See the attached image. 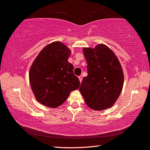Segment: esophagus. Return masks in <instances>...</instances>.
Segmentation results:
<instances>
[{
    "label": "esophagus",
    "instance_id": "obj_1",
    "mask_svg": "<svg viewBox=\"0 0 150 150\" xmlns=\"http://www.w3.org/2000/svg\"><path fill=\"white\" fill-rule=\"evenodd\" d=\"M79 81H80V82L81 83L82 82V80H83V77L81 75H80V76H79Z\"/></svg>",
    "mask_w": 150,
    "mask_h": 150
}]
</instances>
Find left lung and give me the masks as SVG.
I'll return each mask as SVG.
<instances>
[{
    "label": "left lung",
    "mask_w": 150,
    "mask_h": 150,
    "mask_svg": "<svg viewBox=\"0 0 150 150\" xmlns=\"http://www.w3.org/2000/svg\"><path fill=\"white\" fill-rule=\"evenodd\" d=\"M87 62V77L79 91L88 107L103 110L112 106L120 96L124 84L122 68L112 51L104 44L93 49L83 48Z\"/></svg>",
    "instance_id": "obj_1"
}]
</instances>
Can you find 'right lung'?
<instances>
[{"mask_svg": "<svg viewBox=\"0 0 150 150\" xmlns=\"http://www.w3.org/2000/svg\"><path fill=\"white\" fill-rule=\"evenodd\" d=\"M71 51L62 42L45 46L35 58L30 70V82L36 100L48 107L56 108L70 93L78 89L80 81L68 62Z\"/></svg>", "mask_w": 150, "mask_h": 150, "instance_id": "add662e5", "label": "right lung"}]
</instances>
